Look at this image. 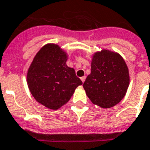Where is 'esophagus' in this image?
<instances>
[{"label": "esophagus", "instance_id": "esophagus-1", "mask_svg": "<svg viewBox=\"0 0 150 150\" xmlns=\"http://www.w3.org/2000/svg\"><path fill=\"white\" fill-rule=\"evenodd\" d=\"M85 79H86V77H85V76H83V77H81V81H82L83 83L85 82Z\"/></svg>", "mask_w": 150, "mask_h": 150}]
</instances>
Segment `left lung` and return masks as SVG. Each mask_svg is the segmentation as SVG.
<instances>
[{
	"mask_svg": "<svg viewBox=\"0 0 150 150\" xmlns=\"http://www.w3.org/2000/svg\"><path fill=\"white\" fill-rule=\"evenodd\" d=\"M129 83V71L124 59L104 50L93 56L91 74L83 87L93 104L110 108L124 98Z\"/></svg>",
	"mask_w": 150,
	"mask_h": 150,
	"instance_id": "obj_1",
	"label": "left lung"
}]
</instances>
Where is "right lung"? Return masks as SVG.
I'll return each instance as SVG.
<instances>
[{
  "instance_id": "add662e5",
  "label": "right lung",
  "mask_w": 150,
  "mask_h": 150,
  "mask_svg": "<svg viewBox=\"0 0 150 150\" xmlns=\"http://www.w3.org/2000/svg\"><path fill=\"white\" fill-rule=\"evenodd\" d=\"M67 56L55 44H47L37 52L27 72L30 92L39 103L57 110L66 104L75 88L82 85L75 69L66 65Z\"/></svg>"
}]
</instances>
